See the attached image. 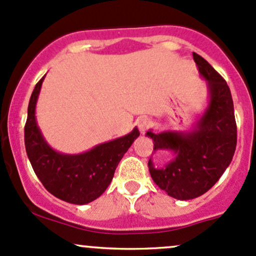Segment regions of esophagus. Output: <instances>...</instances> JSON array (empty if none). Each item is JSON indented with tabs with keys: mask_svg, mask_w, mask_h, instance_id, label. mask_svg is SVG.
Returning <instances> with one entry per match:
<instances>
[{
	"mask_svg": "<svg viewBox=\"0 0 256 256\" xmlns=\"http://www.w3.org/2000/svg\"><path fill=\"white\" fill-rule=\"evenodd\" d=\"M150 125H151V121H150L148 118H140V120L138 121V128H140V131L142 134L147 130V128H150Z\"/></svg>",
	"mask_w": 256,
	"mask_h": 256,
	"instance_id": "esophagus-1",
	"label": "esophagus"
}]
</instances>
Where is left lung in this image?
<instances>
[{
	"label": "left lung",
	"instance_id": "1",
	"mask_svg": "<svg viewBox=\"0 0 256 256\" xmlns=\"http://www.w3.org/2000/svg\"><path fill=\"white\" fill-rule=\"evenodd\" d=\"M200 76L207 80V109L190 131H164L146 136L154 140V151L168 150L174 158L164 167L148 170L154 182L171 197L187 200L204 194L220 178L233 160L236 124L230 89L213 66L193 53Z\"/></svg>",
	"mask_w": 256,
	"mask_h": 256
}]
</instances>
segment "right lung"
Masks as SVG:
<instances>
[{
  "mask_svg": "<svg viewBox=\"0 0 256 256\" xmlns=\"http://www.w3.org/2000/svg\"><path fill=\"white\" fill-rule=\"evenodd\" d=\"M43 80L44 76L36 84L28 104L26 152L36 174L49 193L64 202L86 204L106 190L118 162L140 132L135 128L122 138L96 144L78 154L56 151L43 138L36 118V105Z\"/></svg>",
  "mask_w": 256,
  "mask_h": 256,
  "instance_id": "1",
  "label": "right lung"
}]
</instances>
